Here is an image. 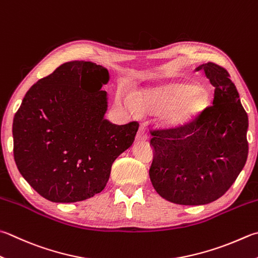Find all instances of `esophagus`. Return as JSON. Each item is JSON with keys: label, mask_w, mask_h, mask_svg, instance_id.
I'll use <instances>...</instances> for the list:
<instances>
[{"label": "esophagus", "mask_w": 258, "mask_h": 258, "mask_svg": "<svg viewBox=\"0 0 258 258\" xmlns=\"http://www.w3.org/2000/svg\"><path fill=\"white\" fill-rule=\"evenodd\" d=\"M148 136H147V131H146V128L144 125H140V128L137 133V136H136V139L138 140V142H145V140H147Z\"/></svg>", "instance_id": "1"}]
</instances>
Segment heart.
<instances>
[{"mask_svg":"<svg viewBox=\"0 0 258 258\" xmlns=\"http://www.w3.org/2000/svg\"><path fill=\"white\" fill-rule=\"evenodd\" d=\"M186 99H184L183 98ZM179 103L171 110L166 116L169 125H181L197 115L207 104V96L203 92L198 91V86L192 83H176L163 89H158L147 93L140 94L136 98L119 92L116 94V104L120 109L128 113H134L137 108L144 112H149L164 106Z\"/></svg>","mask_w":258,"mask_h":258,"instance_id":"b5f03b06","label":"heart"}]
</instances>
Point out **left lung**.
Masks as SVG:
<instances>
[{
  "mask_svg": "<svg viewBox=\"0 0 258 258\" xmlns=\"http://www.w3.org/2000/svg\"><path fill=\"white\" fill-rule=\"evenodd\" d=\"M200 70L215 86L212 105L189 123L150 131L155 150L150 181L160 197L183 206L207 205L222 197L248 155V116L229 73L211 61Z\"/></svg>",
  "mask_w": 258,
  "mask_h": 258,
  "instance_id": "obj_1",
  "label": "left lung"
}]
</instances>
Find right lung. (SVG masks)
<instances>
[{
  "label": "right lung",
  "instance_id": "right-lung-1",
  "mask_svg": "<svg viewBox=\"0 0 258 258\" xmlns=\"http://www.w3.org/2000/svg\"><path fill=\"white\" fill-rule=\"evenodd\" d=\"M109 72L92 61L64 62L33 84L13 119L14 160L47 200L83 201L100 193L115 158L133 145L138 121L104 118Z\"/></svg>",
  "mask_w": 258,
  "mask_h": 258
}]
</instances>
